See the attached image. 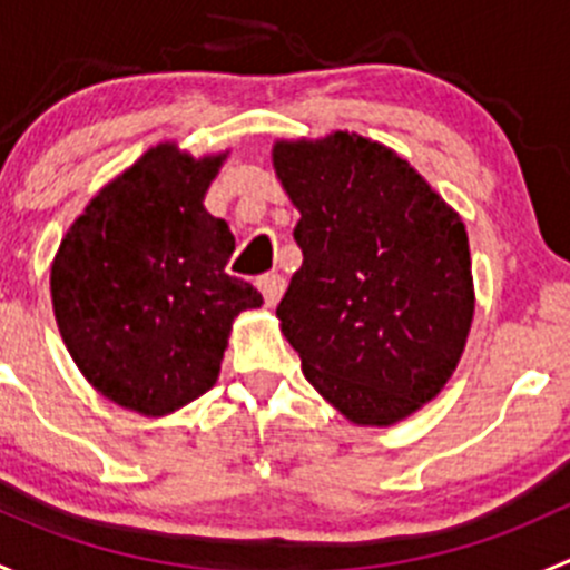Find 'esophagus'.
Returning a JSON list of instances; mask_svg holds the SVG:
<instances>
[{"mask_svg":"<svg viewBox=\"0 0 570 570\" xmlns=\"http://www.w3.org/2000/svg\"><path fill=\"white\" fill-rule=\"evenodd\" d=\"M256 286L264 295V303H267V306H275V303L281 301V295H284L286 281L281 278L278 273H269V275H262V278L256 281Z\"/></svg>","mask_w":570,"mask_h":570,"instance_id":"esophagus-1","label":"esophagus"}]
</instances>
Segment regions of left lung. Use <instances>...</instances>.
<instances>
[{
  "label": "left lung",
  "mask_w": 570,
  "mask_h": 570,
  "mask_svg": "<svg viewBox=\"0 0 570 570\" xmlns=\"http://www.w3.org/2000/svg\"><path fill=\"white\" fill-rule=\"evenodd\" d=\"M303 264L275 317L303 375L358 428H392L458 370L471 320L469 234L394 148L358 131L275 140Z\"/></svg>",
  "instance_id": "obj_1"
}]
</instances>
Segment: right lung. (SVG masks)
Listing matches in <instances>:
<instances>
[{"instance_id":"obj_1","label":"right lung","mask_w":570,"mask_h":570,"mask_svg":"<svg viewBox=\"0 0 570 570\" xmlns=\"http://www.w3.org/2000/svg\"><path fill=\"white\" fill-rule=\"evenodd\" d=\"M226 151L148 148L99 189L51 262V306L85 381L115 405L159 419L209 392L234 320L262 295L226 273L228 223L204 198Z\"/></svg>"}]
</instances>
